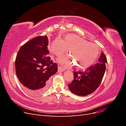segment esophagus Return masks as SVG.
Listing matches in <instances>:
<instances>
[{
	"label": "esophagus",
	"instance_id": "obj_1",
	"mask_svg": "<svg viewBox=\"0 0 126 126\" xmlns=\"http://www.w3.org/2000/svg\"><path fill=\"white\" fill-rule=\"evenodd\" d=\"M64 70H65V69H64V68H63V67H60V66H58V71L59 72H62Z\"/></svg>",
	"mask_w": 126,
	"mask_h": 126
}]
</instances>
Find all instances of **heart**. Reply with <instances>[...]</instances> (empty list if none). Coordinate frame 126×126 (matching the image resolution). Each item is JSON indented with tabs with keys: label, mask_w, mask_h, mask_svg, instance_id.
Wrapping results in <instances>:
<instances>
[{
	"label": "heart",
	"mask_w": 126,
	"mask_h": 126,
	"mask_svg": "<svg viewBox=\"0 0 126 126\" xmlns=\"http://www.w3.org/2000/svg\"><path fill=\"white\" fill-rule=\"evenodd\" d=\"M70 49V56H64L58 59V62L64 66H70L72 62L77 64L76 66L80 69L89 67L96 59L99 54L98 46L88 42L74 34H68L64 39L57 38L52 42L50 50L57 57L67 52Z\"/></svg>",
	"instance_id": "1"
}]
</instances>
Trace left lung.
<instances>
[{
    "mask_svg": "<svg viewBox=\"0 0 126 126\" xmlns=\"http://www.w3.org/2000/svg\"><path fill=\"white\" fill-rule=\"evenodd\" d=\"M99 62L87 68L85 71H74L73 81L68 85L72 93L78 96H87L93 93L100 85L106 70L107 60L102 52Z\"/></svg>",
    "mask_w": 126,
    "mask_h": 126,
    "instance_id": "1",
    "label": "left lung"
}]
</instances>
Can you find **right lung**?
<instances>
[{
  "label": "right lung",
  "instance_id": "obj_1",
  "mask_svg": "<svg viewBox=\"0 0 126 126\" xmlns=\"http://www.w3.org/2000/svg\"><path fill=\"white\" fill-rule=\"evenodd\" d=\"M47 36H37L26 43L15 60L16 73L23 89L30 95L43 94L49 86V78L58 71L49 56Z\"/></svg>",
  "mask_w": 126,
  "mask_h": 126
}]
</instances>
